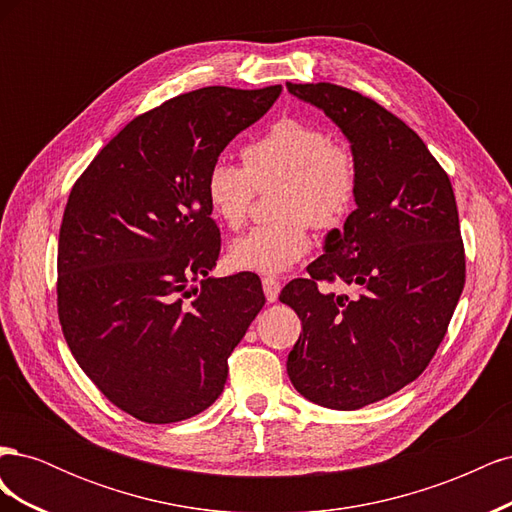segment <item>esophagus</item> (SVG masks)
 <instances>
[{
	"label": "esophagus",
	"instance_id": "esophagus-1",
	"mask_svg": "<svg viewBox=\"0 0 512 512\" xmlns=\"http://www.w3.org/2000/svg\"><path fill=\"white\" fill-rule=\"evenodd\" d=\"M262 290H265L267 301L273 303V301H277V297H280L282 282L277 280V277H265V280H262Z\"/></svg>",
	"mask_w": 512,
	"mask_h": 512
}]
</instances>
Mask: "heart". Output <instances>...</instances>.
<instances>
[{
	"mask_svg": "<svg viewBox=\"0 0 512 512\" xmlns=\"http://www.w3.org/2000/svg\"><path fill=\"white\" fill-rule=\"evenodd\" d=\"M273 185L275 220L230 243L228 262L235 269L284 273L312 247L309 224L322 232L342 228L359 196V158L316 123L282 117L243 147V166L226 158L209 166L205 198L215 218L237 230L256 192Z\"/></svg>",
	"mask_w": 512,
	"mask_h": 512,
	"instance_id": "1",
	"label": "heart"
}]
</instances>
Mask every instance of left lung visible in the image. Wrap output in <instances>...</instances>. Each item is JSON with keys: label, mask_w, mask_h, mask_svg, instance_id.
Segmentation results:
<instances>
[{"label": "left lung", "mask_w": 512, "mask_h": 512, "mask_svg": "<svg viewBox=\"0 0 512 512\" xmlns=\"http://www.w3.org/2000/svg\"><path fill=\"white\" fill-rule=\"evenodd\" d=\"M286 87L342 128L361 168L344 230L280 294L303 324L288 376L318 406L359 410L421 376L446 335L466 284L455 192L421 136L376 100L333 83Z\"/></svg>", "instance_id": "left-lung-1"}]
</instances>
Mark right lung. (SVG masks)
<instances>
[{
  "instance_id": "add662e5",
  "label": "right lung",
  "mask_w": 512,
  "mask_h": 512,
  "mask_svg": "<svg viewBox=\"0 0 512 512\" xmlns=\"http://www.w3.org/2000/svg\"><path fill=\"white\" fill-rule=\"evenodd\" d=\"M280 91L215 85L170 98L134 117L72 185L57 247L61 331L102 395L138 421L207 410L265 305L258 275L209 277L222 239L205 177Z\"/></svg>"
}]
</instances>
